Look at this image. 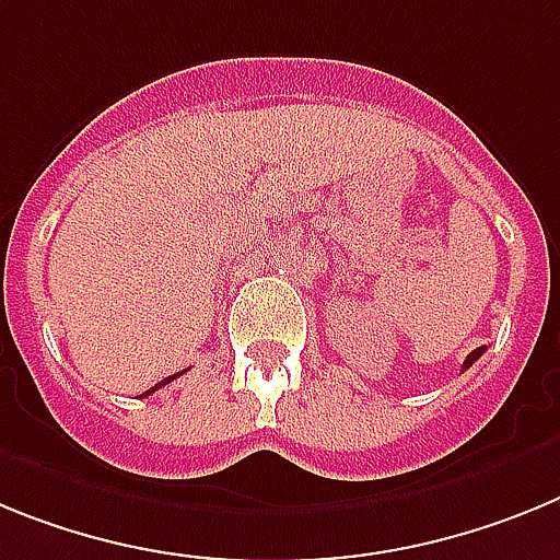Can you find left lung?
<instances>
[{
    "label": "left lung",
    "instance_id": "obj_1",
    "mask_svg": "<svg viewBox=\"0 0 560 560\" xmlns=\"http://www.w3.org/2000/svg\"><path fill=\"white\" fill-rule=\"evenodd\" d=\"M482 352H485V347L474 349V352H470V354H468V361L462 363V369H470V366H474V361H476V358H479V354H482Z\"/></svg>",
    "mask_w": 560,
    "mask_h": 560
}]
</instances>
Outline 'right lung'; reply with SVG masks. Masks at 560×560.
Wrapping results in <instances>:
<instances>
[{
  "mask_svg": "<svg viewBox=\"0 0 560 560\" xmlns=\"http://www.w3.org/2000/svg\"><path fill=\"white\" fill-rule=\"evenodd\" d=\"M179 374H183V372H177V374H172V377H165V381H160V383H158V386H152V388H149V392H145V395H143V397L154 395V392H158V388H160V386H165V383H172V381H174V377H179Z\"/></svg>",
  "mask_w": 560,
  "mask_h": 560,
  "instance_id": "right-lung-1",
  "label": "right lung"
}]
</instances>
